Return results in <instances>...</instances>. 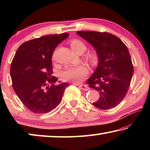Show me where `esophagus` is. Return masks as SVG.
I'll use <instances>...</instances> for the list:
<instances>
[{"mask_svg":"<svg viewBox=\"0 0 150 150\" xmlns=\"http://www.w3.org/2000/svg\"><path fill=\"white\" fill-rule=\"evenodd\" d=\"M79 87L81 89H83V91H88V90L87 85H80Z\"/></svg>","mask_w":150,"mask_h":150,"instance_id":"esophagus-1","label":"esophagus"}]
</instances>
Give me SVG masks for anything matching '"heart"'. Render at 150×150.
I'll use <instances>...</instances> for the list:
<instances>
[{"instance_id":"b5f03b06","label":"heart","mask_w":150,"mask_h":150,"mask_svg":"<svg viewBox=\"0 0 150 150\" xmlns=\"http://www.w3.org/2000/svg\"><path fill=\"white\" fill-rule=\"evenodd\" d=\"M70 46L76 52H84L86 45L79 39H72L70 41ZM86 59L91 65H95L98 62V55L96 51H91L86 54ZM87 68L83 65L77 66H67L62 73L63 79L66 81H73L78 83L81 82L88 74Z\"/></svg>"}]
</instances>
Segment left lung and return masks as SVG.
<instances>
[{"instance_id":"obj_1","label":"left lung","mask_w":150,"mask_h":150,"mask_svg":"<svg viewBox=\"0 0 150 150\" xmlns=\"http://www.w3.org/2000/svg\"><path fill=\"white\" fill-rule=\"evenodd\" d=\"M77 34L92 45L98 55L97 67L87 80L89 87L100 94L93 105L103 110L115 108L126 96L134 73L128 47L108 32L78 31Z\"/></svg>"}]
</instances>
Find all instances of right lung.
I'll list each match as a JSON object with an SVG mask.
<instances>
[{
  "label": "right lung",
  "mask_w": 150,
  "mask_h": 150,
  "mask_svg": "<svg viewBox=\"0 0 150 150\" xmlns=\"http://www.w3.org/2000/svg\"><path fill=\"white\" fill-rule=\"evenodd\" d=\"M68 33L48 35L27 41L17 50L11 65L12 87L20 100L32 112L52 111L60 103L66 83L55 85L52 58L55 48ZM50 84L51 86H49Z\"/></svg>",
  "instance_id": "right-lung-1"
}]
</instances>
